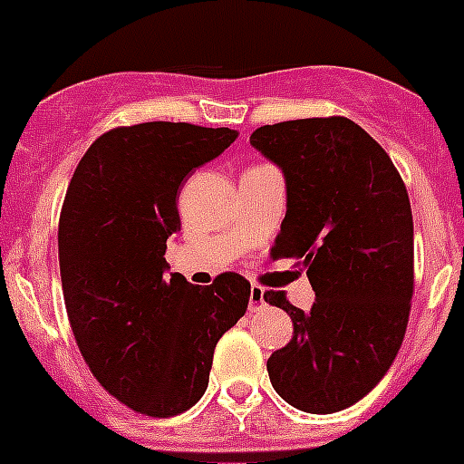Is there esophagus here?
<instances>
[{
	"instance_id": "esophagus-1",
	"label": "esophagus",
	"mask_w": 464,
	"mask_h": 464,
	"mask_svg": "<svg viewBox=\"0 0 464 464\" xmlns=\"http://www.w3.org/2000/svg\"><path fill=\"white\" fill-rule=\"evenodd\" d=\"M265 305H266L265 290H262L260 285H253V287H250V301H248L250 313H257V310H262Z\"/></svg>"
}]
</instances>
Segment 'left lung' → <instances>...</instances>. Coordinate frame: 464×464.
<instances>
[{"mask_svg":"<svg viewBox=\"0 0 464 464\" xmlns=\"http://www.w3.org/2000/svg\"><path fill=\"white\" fill-rule=\"evenodd\" d=\"M250 144L278 165L287 211L274 257H301L315 304L265 301L295 335L266 361L285 402L331 414L368 396L396 359L414 292V223L396 165L345 117L260 126Z\"/></svg>","mask_w":464,"mask_h":464,"instance_id":"left-lung-1","label":"left lung"}]
</instances>
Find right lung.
I'll use <instances>...</instances> for the list:
<instances>
[{"label":"right lung","mask_w":464,"mask_h":464,"mask_svg":"<svg viewBox=\"0 0 464 464\" xmlns=\"http://www.w3.org/2000/svg\"><path fill=\"white\" fill-rule=\"evenodd\" d=\"M232 129L172 121L101 135L78 163L59 216V271L80 354L108 393L147 416L204 396L220 335L244 317L250 283L168 276L177 190L237 140Z\"/></svg>","instance_id":"obj_1"}]
</instances>
